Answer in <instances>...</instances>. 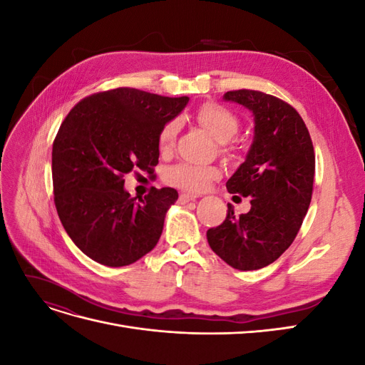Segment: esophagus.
Here are the masks:
<instances>
[{
  "mask_svg": "<svg viewBox=\"0 0 365 365\" xmlns=\"http://www.w3.org/2000/svg\"><path fill=\"white\" fill-rule=\"evenodd\" d=\"M193 200H196L195 195H190V193H181V195H180V202H181V204H185V202L193 201Z\"/></svg>",
  "mask_w": 365,
  "mask_h": 365,
  "instance_id": "esophagus-1",
  "label": "esophagus"
}]
</instances>
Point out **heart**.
<instances>
[{"instance_id": "b5f03b06", "label": "heart", "mask_w": 365, "mask_h": 365, "mask_svg": "<svg viewBox=\"0 0 365 365\" xmlns=\"http://www.w3.org/2000/svg\"><path fill=\"white\" fill-rule=\"evenodd\" d=\"M196 120L208 129L215 138L222 143L224 152L233 153L235 145L230 140L233 138L239 130V118L228 108L217 103H204L196 111ZM180 130V121L172 118L165 121L158 132V148L161 152H169L173 145L176 135ZM220 175V170L216 165L195 164V163H178L172 165L165 172V181L169 184L180 187L187 192H202L213 180Z\"/></svg>"}]
</instances>
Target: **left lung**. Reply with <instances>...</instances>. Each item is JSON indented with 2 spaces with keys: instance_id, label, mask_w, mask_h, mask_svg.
<instances>
[{
  "instance_id": "left-lung-1",
  "label": "left lung",
  "mask_w": 365,
  "mask_h": 365,
  "mask_svg": "<svg viewBox=\"0 0 365 365\" xmlns=\"http://www.w3.org/2000/svg\"><path fill=\"white\" fill-rule=\"evenodd\" d=\"M252 113L254 138L245 161L227 181L230 193L250 197L235 215L228 204L222 224L207 231L208 245L230 267H268L291 247L312 197L315 152L303 118L280 98L254 90L224 94Z\"/></svg>"
}]
</instances>
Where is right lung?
Wrapping results in <instances>:
<instances>
[{
	"instance_id": "1",
	"label": "right lung",
	"mask_w": 365,
	"mask_h": 365,
	"mask_svg": "<svg viewBox=\"0 0 365 365\" xmlns=\"http://www.w3.org/2000/svg\"><path fill=\"white\" fill-rule=\"evenodd\" d=\"M189 97H164L135 88L88 96L65 117L53 143L54 205L67 235L105 267H126L155 248L178 192L152 187L130 197L123 176L158 164V132Z\"/></svg>"
}]
</instances>
